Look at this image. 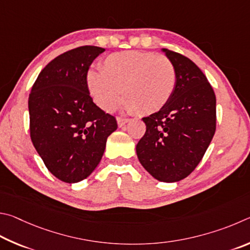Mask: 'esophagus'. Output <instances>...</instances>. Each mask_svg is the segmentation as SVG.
Returning a JSON list of instances; mask_svg holds the SVG:
<instances>
[{"label": "esophagus", "mask_w": 250, "mask_h": 250, "mask_svg": "<svg viewBox=\"0 0 250 250\" xmlns=\"http://www.w3.org/2000/svg\"><path fill=\"white\" fill-rule=\"evenodd\" d=\"M116 121H117V124H118V126H120V127H122V126H124L126 123L129 122L128 118H124V117H117Z\"/></svg>", "instance_id": "1"}]
</instances>
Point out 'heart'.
<instances>
[{
    "label": "heart",
    "mask_w": 250,
    "mask_h": 250,
    "mask_svg": "<svg viewBox=\"0 0 250 250\" xmlns=\"http://www.w3.org/2000/svg\"><path fill=\"white\" fill-rule=\"evenodd\" d=\"M176 65L168 57L149 51H124L109 55L101 71L86 73L92 99L104 112H113L122 100L129 111L151 114L165 107L177 87Z\"/></svg>",
    "instance_id": "obj_1"
}]
</instances>
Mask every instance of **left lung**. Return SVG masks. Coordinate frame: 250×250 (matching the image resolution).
Here are the masks:
<instances>
[{
  "label": "left lung",
  "instance_id": "8db88e82",
  "mask_svg": "<svg viewBox=\"0 0 250 250\" xmlns=\"http://www.w3.org/2000/svg\"><path fill=\"white\" fill-rule=\"evenodd\" d=\"M176 65V91L165 107L143 117L146 133L136 146L139 163L157 180L177 182L202 160L216 129V98L193 61L163 49Z\"/></svg>",
  "mask_w": 250,
  "mask_h": 250
}]
</instances>
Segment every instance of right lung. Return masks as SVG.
Listing matches in <instances>:
<instances>
[{"label": "right lung", "mask_w": 250, "mask_h": 250, "mask_svg": "<svg viewBox=\"0 0 250 250\" xmlns=\"http://www.w3.org/2000/svg\"><path fill=\"white\" fill-rule=\"evenodd\" d=\"M105 51L81 46L51 60L35 81L28 98L33 145L47 169L67 183L83 180L98 167L116 118L93 103L86 73Z\"/></svg>", "instance_id": "right-lung-1"}]
</instances>
